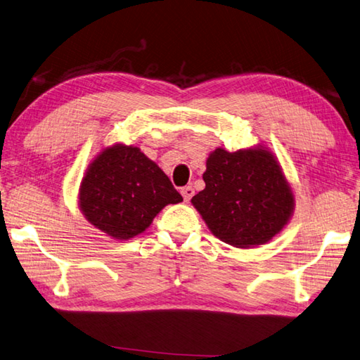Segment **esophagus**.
Masks as SVG:
<instances>
[{"label":"esophagus","instance_id":"34e87169","mask_svg":"<svg viewBox=\"0 0 360 360\" xmlns=\"http://www.w3.org/2000/svg\"><path fill=\"white\" fill-rule=\"evenodd\" d=\"M181 193H182V196H184V201L188 202L190 200H192V196L195 195V190L192 186H186V187H182Z\"/></svg>","mask_w":360,"mask_h":360}]
</instances>
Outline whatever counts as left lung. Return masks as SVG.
Listing matches in <instances>:
<instances>
[{
	"label": "left lung",
	"mask_w": 360,
	"mask_h": 360,
	"mask_svg": "<svg viewBox=\"0 0 360 360\" xmlns=\"http://www.w3.org/2000/svg\"><path fill=\"white\" fill-rule=\"evenodd\" d=\"M202 179L206 187L192 204L214 236L229 245L246 248L269 242L292 215V190L269 151L218 148Z\"/></svg>",
	"instance_id": "left-lung-1"
}]
</instances>
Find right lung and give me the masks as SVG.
Listing matches in <instances>:
<instances>
[{
	"label": "right lung",
	"instance_id": "right-lung-1",
	"mask_svg": "<svg viewBox=\"0 0 360 360\" xmlns=\"http://www.w3.org/2000/svg\"><path fill=\"white\" fill-rule=\"evenodd\" d=\"M168 176L136 146L103 151L81 184L79 206L105 234L128 240L150 226L167 204L181 202Z\"/></svg>",
	"mask_w": 360,
	"mask_h": 360
}]
</instances>
